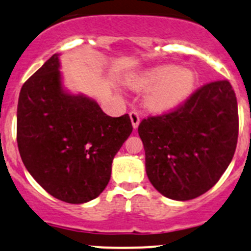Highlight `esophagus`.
<instances>
[{
    "instance_id": "34e87169",
    "label": "esophagus",
    "mask_w": 251,
    "mask_h": 251,
    "mask_svg": "<svg viewBox=\"0 0 251 251\" xmlns=\"http://www.w3.org/2000/svg\"><path fill=\"white\" fill-rule=\"evenodd\" d=\"M129 116H130V121H131V125H133V128L136 129L138 128L139 123H140V117H139V113L136 112V111H131V112L129 113Z\"/></svg>"
}]
</instances>
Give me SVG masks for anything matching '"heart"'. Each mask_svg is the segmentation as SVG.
Returning a JSON list of instances; mask_svg holds the SVG:
<instances>
[{
    "label": "heart",
    "mask_w": 251,
    "mask_h": 251,
    "mask_svg": "<svg viewBox=\"0 0 251 251\" xmlns=\"http://www.w3.org/2000/svg\"><path fill=\"white\" fill-rule=\"evenodd\" d=\"M129 87L138 92L147 90L145 107L154 113H163L179 106L192 93L195 76L191 71L174 65L147 69L129 81Z\"/></svg>",
    "instance_id": "1"
}]
</instances>
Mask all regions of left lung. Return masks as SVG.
I'll return each instance as SVG.
<instances>
[{
    "label": "left lung",
    "instance_id": "1",
    "mask_svg": "<svg viewBox=\"0 0 251 251\" xmlns=\"http://www.w3.org/2000/svg\"><path fill=\"white\" fill-rule=\"evenodd\" d=\"M238 128L237 98L227 79L204 84L174 110L145 118L138 131L149 180L170 200L200 197L231 163Z\"/></svg>",
    "mask_w": 251,
    "mask_h": 251
}]
</instances>
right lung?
I'll use <instances>...</instances> for the list:
<instances>
[{
	"label": "right lung",
	"instance_id": "add662e5",
	"mask_svg": "<svg viewBox=\"0 0 251 251\" xmlns=\"http://www.w3.org/2000/svg\"><path fill=\"white\" fill-rule=\"evenodd\" d=\"M59 54L23 84L17 141L27 172L53 197L71 204L97 198L115 154L133 131L128 115L110 117L94 100L61 87Z\"/></svg>",
	"mask_w": 251,
	"mask_h": 251
}]
</instances>
